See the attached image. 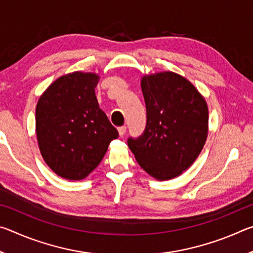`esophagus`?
Masks as SVG:
<instances>
[{"instance_id":"34e87169","label":"esophagus","mask_w":253,"mask_h":253,"mask_svg":"<svg viewBox=\"0 0 253 253\" xmlns=\"http://www.w3.org/2000/svg\"><path fill=\"white\" fill-rule=\"evenodd\" d=\"M126 130H127V127L126 126H122V127L118 128V132H119V135H121V136L125 135L126 134Z\"/></svg>"}]
</instances>
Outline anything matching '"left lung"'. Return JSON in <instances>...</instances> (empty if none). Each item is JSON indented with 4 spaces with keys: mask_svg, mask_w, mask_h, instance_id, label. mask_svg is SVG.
Masks as SVG:
<instances>
[{
    "mask_svg": "<svg viewBox=\"0 0 253 253\" xmlns=\"http://www.w3.org/2000/svg\"><path fill=\"white\" fill-rule=\"evenodd\" d=\"M142 90L146 127L140 136L128 138V147L153 177L174 178L202 151L208 136V105L190 81L174 72L143 77Z\"/></svg>",
    "mask_w": 253,
    "mask_h": 253,
    "instance_id": "left-lung-1",
    "label": "left lung"
}]
</instances>
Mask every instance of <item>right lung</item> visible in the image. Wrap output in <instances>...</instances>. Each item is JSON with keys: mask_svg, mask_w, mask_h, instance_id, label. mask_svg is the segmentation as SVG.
<instances>
[{"mask_svg": "<svg viewBox=\"0 0 253 253\" xmlns=\"http://www.w3.org/2000/svg\"><path fill=\"white\" fill-rule=\"evenodd\" d=\"M99 77L77 71L51 84L38 101L36 129L41 155L63 178L78 181L95 169L118 137L99 108Z\"/></svg>", "mask_w": 253, "mask_h": 253, "instance_id": "obj_1", "label": "right lung"}]
</instances>
